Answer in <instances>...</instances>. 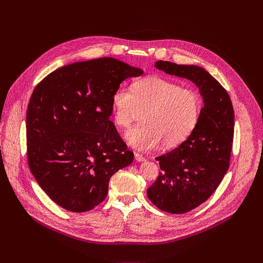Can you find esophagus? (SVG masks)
Instances as JSON below:
<instances>
[{"mask_svg": "<svg viewBox=\"0 0 263 263\" xmlns=\"http://www.w3.org/2000/svg\"><path fill=\"white\" fill-rule=\"evenodd\" d=\"M134 157H135V160L138 162H143L145 160V158L139 153H134Z\"/></svg>", "mask_w": 263, "mask_h": 263, "instance_id": "1", "label": "esophagus"}]
</instances>
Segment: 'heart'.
<instances>
[{"mask_svg": "<svg viewBox=\"0 0 263 263\" xmlns=\"http://www.w3.org/2000/svg\"><path fill=\"white\" fill-rule=\"evenodd\" d=\"M115 123L128 129L143 112L142 124L126 133L127 142L139 151L160 143L174 147L195 130L202 111V98L192 88L158 76L136 81L133 90L120 86L111 97Z\"/></svg>", "mask_w": 263, "mask_h": 263, "instance_id": "heart-1", "label": "heart"}]
</instances>
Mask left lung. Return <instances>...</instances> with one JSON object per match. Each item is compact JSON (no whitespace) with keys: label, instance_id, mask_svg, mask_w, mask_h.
I'll return each instance as SVG.
<instances>
[{"label":"left lung","instance_id":"8db88e82","mask_svg":"<svg viewBox=\"0 0 263 263\" xmlns=\"http://www.w3.org/2000/svg\"><path fill=\"white\" fill-rule=\"evenodd\" d=\"M155 66L194 82L204 103L199 122L189 138L156 158L161 172L146 191L149 201L160 210L180 214L207 201L227 173L234 135V110L227 90L203 67L162 60Z\"/></svg>","mask_w":263,"mask_h":263}]
</instances>
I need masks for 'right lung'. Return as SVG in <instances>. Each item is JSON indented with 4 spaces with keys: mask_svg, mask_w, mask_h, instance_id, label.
<instances>
[{
    "mask_svg": "<svg viewBox=\"0 0 263 263\" xmlns=\"http://www.w3.org/2000/svg\"><path fill=\"white\" fill-rule=\"evenodd\" d=\"M143 70L104 57L62 66L43 79L27 110L28 164L62 208L85 212L102 203L111 176L132 163L114 123L111 97Z\"/></svg>",
    "mask_w": 263,
    "mask_h": 263,
    "instance_id": "add662e5",
    "label": "right lung"
}]
</instances>
